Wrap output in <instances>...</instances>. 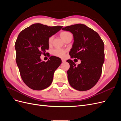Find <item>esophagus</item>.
I'll list each match as a JSON object with an SVG mask.
<instances>
[{"label": "esophagus", "mask_w": 121, "mask_h": 121, "mask_svg": "<svg viewBox=\"0 0 121 121\" xmlns=\"http://www.w3.org/2000/svg\"><path fill=\"white\" fill-rule=\"evenodd\" d=\"M61 61H62V62H63V63H65V62L66 61V60H64V59H62V60H61Z\"/></svg>", "instance_id": "obj_1"}]
</instances>
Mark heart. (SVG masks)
<instances>
[{"label": "heart", "instance_id": "b5f03b06", "mask_svg": "<svg viewBox=\"0 0 121 121\" xmlns=\"http://www.w3.org/2000/svg\"><path fill=\"white\" fill-rule=\"evenodd\" d=\"M69 35H71L70 33L67 31H62L60 33V37L64 40H65V39H66ZM52 40H53L52 37H50L49 38L48 40V43L49 45L52 44ZM65 52H66V51L65 50L60 49H54L52 52V53L54 56H56L57 57H64L65 56Z\"/></svg>", "mask_w": 121, "mask_h": 121}]
</instances>
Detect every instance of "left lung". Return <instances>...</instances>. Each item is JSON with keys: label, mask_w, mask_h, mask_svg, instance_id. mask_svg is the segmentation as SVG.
Here are the masks:
<instances>
[{"label": "left lung", "mask_w": 121, "mask_h": 121, "mask_svg": "<svg viewBox=\"0 0 121 121\" xmlns=\"http://www.w3.org/2000/svg\"><path fill=\"white\" fill-rule=\"evenodd\" d=\"M62 30L71 32L74 43L69 54L81 60L76 66L71 60L67 71L70 85L76 90L86 91L95 86L99 79L104 61V43L97 32L82 24L69 26Z\"/></svg>", "instance_id": "left-lung-1"}]
</instances>
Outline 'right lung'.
Instances as JSON below:
<instances>
[{"instance_id": "1", "label": "right lung", "mask_w": 121, "mask_h": 121, "mask_svg": "<svg viewBox=\"0 0 121 121\" xmlns=\"http://www.w3.org/2000/svg\"><path fill=\"white\" fill-rule=\"evenodd\" d=\"M61 26L48 27L37 23L27 27L18 35L15 43L16 63L25 84L35 90H43L52 84L55 71L61 63L60 58L52 56L46 62L40 59L49 48V37Z\"/></svg>"}]
</instances>
